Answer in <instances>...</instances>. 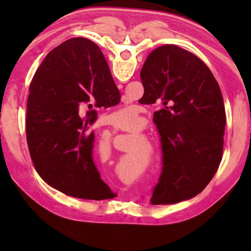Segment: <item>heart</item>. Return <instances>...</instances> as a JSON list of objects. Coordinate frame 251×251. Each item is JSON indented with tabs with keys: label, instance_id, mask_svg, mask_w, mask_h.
<instances>
[{
	"label": "heart",
	"instance_id": "obj_1",
	"mask_svg": "<svg viewBox=\"0 0 251 251\" xmlns=\"http://www.w3.org/2000/svg\"><path fill=\"white\" fill-rule=\"evenodd\" d=\"M109 123L117 129H136L141 121L134 107H124L114 112L109 116Z\"/></svg>",
	"mask_w": 251,
	"mask_h": 251
}]
</instances>
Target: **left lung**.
I'll list each match as a JSON object with an SVG mask.
<instances>
[{"mask_svg":"<svg viewBox=\"0 0 251 251\" xmlns=\"http://www.w3.org/2000/svg\"><path fill=\"white\" fill-rule=\"evenodd\" d=\"M141 78V100L161 106L154 123L163 169L151 202L193 198L209 184L223 158L226 114L219 85L201 58L174 44L151 50Z\"/></svg>","mask_w":251,"mask_h":251,"instance_id":"1","label":"left lung"}]
</instances>
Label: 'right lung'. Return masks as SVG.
Here are the masks:
<instances>
[{"label":"right lung","mask_w":251,"mask_h":251,"mask_svg":"<svg viewBox=\"0 0 251 251\" xmlns=\"http://www.w3.org/2000/svg\"><path fill=\"white\" fill-rule=\"evenodd\" d=\"M121 94L99 45L74 37L50 50L29 86L26 139L43 180L80 199L115 197L93 159L96 108L113 106Z\"/></svg>","instance_id":"add662e5"}]
</instances>
